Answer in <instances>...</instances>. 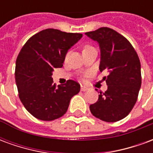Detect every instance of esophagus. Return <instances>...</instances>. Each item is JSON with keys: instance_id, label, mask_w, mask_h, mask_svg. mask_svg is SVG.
<instances>
[{"instance_id": "1", "label": "esophagus", "mask_w": 153, "mask_h": 153, "mask_svg": "<svg viewBox=\"0 0 153 153\" xmlns=\"http://www.w3.org/2000/svg\"><path fill=\"white\" fill-rule=\"evenodd\" d=\"M80 89H81V91H83V92H84V91H87V90L88 89V88L85 86V85H82V84H81V86H80Z\"/></svg>"}]
</instances>
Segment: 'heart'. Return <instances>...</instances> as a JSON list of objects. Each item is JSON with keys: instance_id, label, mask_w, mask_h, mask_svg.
Instances as JSON below:
<instances>
[{"instance_id": "1", "label": "heart", "mask_w": 153, "mask_h": 153, "mask_svg": "<svg viewBox=\"0 0 153 153\" xmlns=\"http://www.w3.org/2000/svg\"><path fill=\"white\" fill-rule=\"evenodd\" d=\"M91 47H91V46H89V45H87V46H85V47H83V50H86V49H88V48H91Z\"/></svg>"}]
</instances>
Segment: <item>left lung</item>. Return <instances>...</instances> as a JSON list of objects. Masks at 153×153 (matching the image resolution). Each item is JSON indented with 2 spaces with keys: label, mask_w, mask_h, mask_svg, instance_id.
Here are the masks:
<instances>
[{
  "label": "left lung",
  "mask_w": 153,
  "mask_h": 153,
  "mask_svg": "<svg viewBox=\"0 0 153 153\" xmlns=\"http://www.w3.org/2000/svg\"><path fill=\"white\" fill-rule=\"evenodd\" d=\"M85 34L99 43L100 71L109 72L103 78L107 90L100 92L97 102L90 105V111L103 121L120 120L134 106L141 87V65L138 54L131 43L112 28L102 27Z\"/></svg>",
  "instance_id": "8db88e82"
}]
</instances>
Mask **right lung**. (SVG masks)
I'll list each match as a JSON object with an SVG mask.
<instances>
[{
    "label": "right lung",
    "mask_w": 153,
    "mask_h": 153,
    "mask_svg": "<svg viewBox=\"0 0 153 153\" xmlns=\"http://www.w3.org/2000/svg\"><path fill=\"white\" fill-rule=\"evenodd\" d=\"M83 34L47 28L29 38L16 60L15 81L19 97L35 118L51 121L66 113L70 99L79 93L74 80L56 86L51 78L56 68L63 66L68 50Z\"/></svg>",
    "instance_id": "obj_1"
}]
</instances>
